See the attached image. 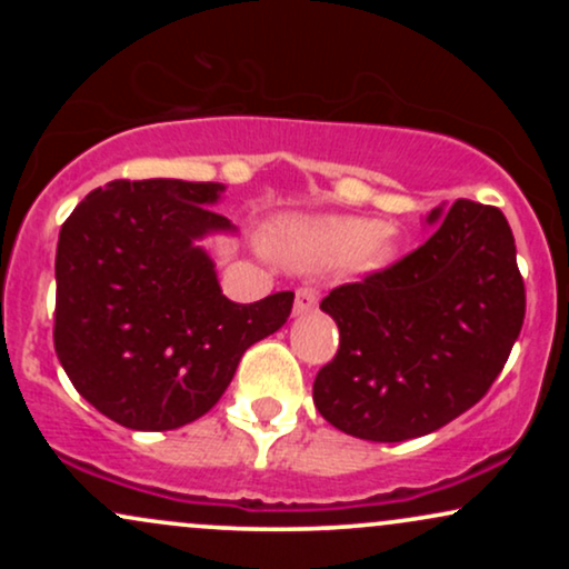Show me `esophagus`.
<instances>
[{
    "instance_id": "1",
    "label": "esophagus",
    "mask_w": 569,
    "mask_h": 569,
    "mask_svg": "<svg viewBox=\"0 0 569 569\" xmlns=\"http://www.w3.org/2000/svg\"><path fill=\"white\" fill-rule=\"evenodd\" d=\"M318 305V289L316 286L305 283L297 289V299H293V316H305V312L316 310Z\"/></svg>"
}]
</instances>
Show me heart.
Wrapping results in <instances>:
<instances>
[{
    "label": "heart",
    "mask_w": 569,
    "mask_h": 569,
    "mask_svg": "<svg viewBox=\"0 0 569 569\" xmlns=\"http://www.w3.org/2000/svg\"><path fill=\"white\" fill-rule=\"evenodd\" d=\"M293 253L307 264L361 262L380 267L393 253V238L380 221L363 217H326L291 224Z\"/></svg>",
    "instance_id": "b5f03b06"
}]
</instances>
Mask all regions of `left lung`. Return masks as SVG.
<instances>
[{"instance_id":"1","label":"left lung","mask_w":569,"mask_h":569,"mask_svg":"<svg viewBox=\"0 0 569 569\" xmlns=\"http://www.w3.org/2000/svg\"><path fill=\"white\" fill-rule=\"evenodd\" d=\"M441 219L430 211L428 224ZM525 278L500 208L457 200L398 262L345 283L321 310L339 350L312 382L323 420L367 441L428 436L481 401L525 323Z\"/></svg>"}]
</instances>
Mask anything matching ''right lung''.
<instances>
[{"label":"right lung","mask_w":569,"mask_h":569,"mask_svg":"<svg viewBox=\"0 0 569 569\" xmlns=\"http://www.w3.org/2000/svg\"><path fill=\"white\" fill-rule=\"evenodd\" d=\"M221 184L117 179L71 211L56 251V356L84 401L133 430L198 420L243 352L291 316L293 291L251 305L219 289L202 234Z\"/></svg>","instance_id":"right-lung-1"}]
</instances>
